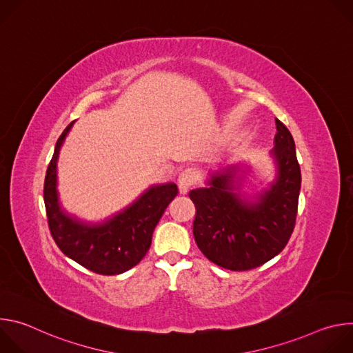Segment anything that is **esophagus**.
<instances>
[{
  "label": "esophagus",
  "instance_id": "obj_1",
  "mask_svg": "<svg viewBox=\"0 0 353 353\" xmlns=\"http://www.w3.org/2000/svg\"><path fill=\"white\" fill-rule=\"evenodd\" d=\"M198 180V174L194 169H185L179 174L177 179V185H179V191L181 194H185Z\"/></svg>",
  "mask_w": 353,
  "mask_h": 353
}]
</instances>
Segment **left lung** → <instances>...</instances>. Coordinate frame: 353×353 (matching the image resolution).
I'll return each mask as SVG.
<instances>
[{"label":"left lung","instance_id":"1","mask_svg":"<svg viewBox=\"0 0 353 353\" xmlns=\"http://www.w3.org/2000/svg\"><path fill=\"white\" fill-rule=\"evenodd\" d=\"M271 157L276 174L268 188L253 198L241 194L237 166L212 173L205 187L190 191L195 205L192 232L198 248L216 265L230 271L257 268L288 244L294 229L300 166L290 131L275 119Z\"/></svg>","mask_w":353,"mask_h":353}]
</instances>
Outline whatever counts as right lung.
<instances>
[{"label": "right lung", "instance_id": "obj_1", "mask_svg": "<svg viewBox=\"0 0 353 353\" xmlns=\"http://www.w3.org/2000/svg\"><path fill=\"white\" fill-rule=\"evenodd\" d=\"M71 123L60 135L44 179V205L48 228L63 253L100 275H119L135 267L152 243V233L165 210L177 195L174 183L150 185L132 204L103 222H83L60 204L57 161Z\"/></svg>", "mask_w": 353, "mask_h": 353}]
</instances>
